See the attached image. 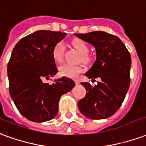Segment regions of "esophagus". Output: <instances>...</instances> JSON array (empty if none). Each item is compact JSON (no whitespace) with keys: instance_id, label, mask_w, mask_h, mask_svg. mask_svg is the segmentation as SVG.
Segmentation results:
<instances>
[{"instance_id":"obj_1","label":"esophagus","mask_w":146,"mask_h":146,"mask_svg":"<svg viewBox=\"0 0 146 146\" xmlns=\"http://www.w3.org/2000/svg\"><path fill=\"white\" fill-rule=\"evenodd\" d=\"M74 82L76 85H78V84L80 83V81L78 80V79H74Z\"/></svg>"}]
</instances>
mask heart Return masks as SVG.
Returning <instances> with one entry per match:
<instances>
[{"instance_id":"heart-1","label":"heart","mask_w":146,"mask_h":146,"mask_svg":"<svg viewBox=\"0 0 146 146\" xmlns=\"http://www.w3.org/2000/svg\"><path fill=\"white\" fill-rule=\"evenodd\" d=\"M73 46L76 49V50L81 54V60L85 63H89L91 60V57L89 54V46L85 41L82 39H76L73 42ZM64 44L63 42H58L54 45L52 50V57L56 63L60 64L64 59ZM83 71L82 68L78 65H72L68 64H65L60 66L58 68L59 74L61 76L68 78H75Z\"/></svg>"}]
</instances>
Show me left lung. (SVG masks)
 Segmentation results:
<instances>
[{"mask_svg":"<svg viewBox=\"0 0 146 146\" xmlns=\"http://www.w3.org/2000/svg\"><path fill=\"white\" fill-rule=\"evenodd\" d=\"M74 35L95 46L96 60L86 76L100 78L95 86L81 82L86 88V95L78 101V109L90 119L110 117L121 107L129 89L131 65L129 51L117 36L106 32Z\"/></svg>","mask_w":146,"mask_h":146,"instance_id":"obj_1","label":"left lung"}]
</instances>
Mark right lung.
Returning <instances> with one entry per match:
<instances>
[{
  "label": "right lung",
  "instance_id": "obj_1",
  "mask_svg": "<svg viewBox=\"0 0 146 146\" xmlns=\"http://www.w3.org/2000/svg\"><path fill=\"white\" fill-rule=\"evenodd\" d=\"M67 33L39 30L17 42L7 64L9 93L22 116L33 122L50 121L58 112L60 96L75 86L62 77L52 84L44 83L58 72L52 57L54 45Z\"/></svg>",
  "mask_w": 146,
  "mask_h": 146
}]
</instances>
